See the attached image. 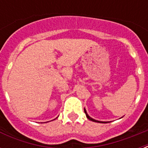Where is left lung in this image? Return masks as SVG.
Returning <instances> with one entry per match:
<instances>
[{
  "mask_svg": "<svg viewBox=\"0 0 148 148\" xmlns=\"http://www.w3.org/2000/svg\"><path fill=\"white\" fill-rule=\"evenodd\" d=\"M84 111H85V113H86V117L88 118V119H89V120H90V121H93V122H98V123H103V124H104V123H107V121H97V120H94V119H93V118L92 117H90V116H89V115H88V113H87V112H86V109H84Z\"/></svg>",
  "mask_w": 148,
  "mask_h": 148,
  "instance_id": "1",
  "label": "left lung"
}]
</instances>
